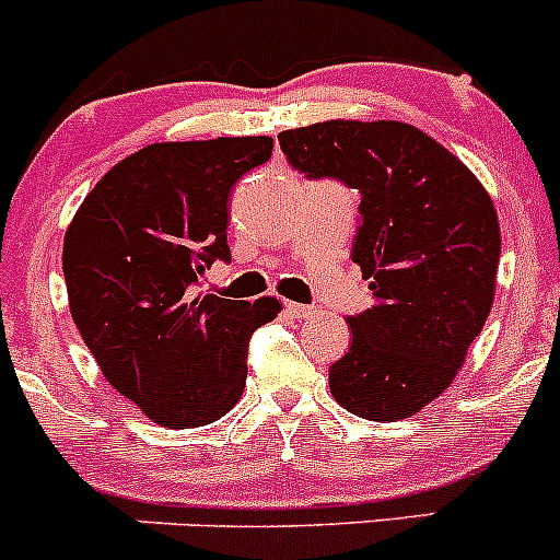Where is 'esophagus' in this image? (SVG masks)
Masks as SVG:
<instances>
[{
    "mask_svg": "<svg viewBox=\"0 0 560 560\" xmlns=\"http://www.w3.org/2000/svg\"><path fill=\"white\" fill-rule=\"evenodd\" d=\"M284 308H287V314L295 316V319H308V316L314 314L312 306H303V303H292V301H287Z\"/></svg>",
    "mask_w": 560,
    "mask_h": 560,
    "instance_id": "1",
    "label": "esophagus"
}]
</instances>
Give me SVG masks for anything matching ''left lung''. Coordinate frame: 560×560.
<instances>
[{
    "mask_svg": "<svg viewBox=\"0 0 560 560\" xmlns=\"http://www.w3.org/2000/svg\"><path fill=\"white\" fill-rule=\"evenodd\" d=\"M279 143L292 167L363 195L352 259L376 303L347 319L332 398L363 420H406L453 385L493 306V200L453 151L404 121L330 118L284 129Z\"/></svg>",
    "mask_w": 560,
    "mask_h": 560,
    "instance_id": "obj_1",
    "label": "left lung"
}]
</instances>
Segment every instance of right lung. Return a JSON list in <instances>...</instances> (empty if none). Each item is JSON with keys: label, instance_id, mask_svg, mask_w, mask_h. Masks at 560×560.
I'll return each mask as SVG.
<instances>
[{"label": "right lung", "instance_id": "add662e5", "mask_svg": "<svg viewBox=\"0 0 560 560\" xmlns=\"http://www.w3.org/2000/svg\"><path fill=\"white\" fill-rule=\"evenodd\" d=\"M273 138L151 143L113 165L65 233L70 314L116 393L162 428H197L238 404L248 336L279 298L197 292L230 259L228 197Z\"/></svg>", "mask_w": 560, "mask_h": 560}]
</instances>
